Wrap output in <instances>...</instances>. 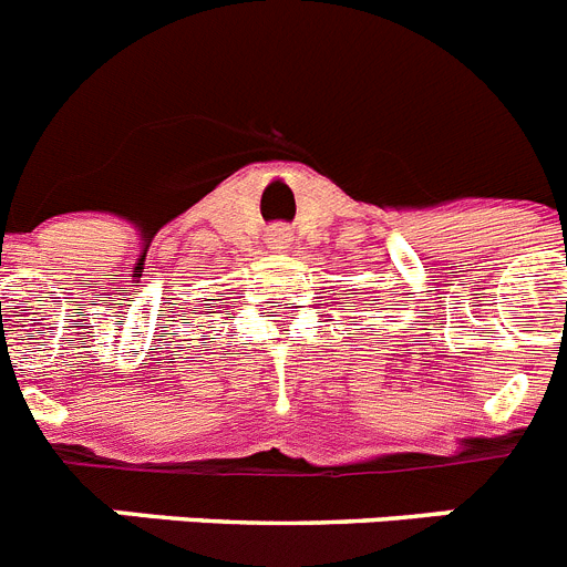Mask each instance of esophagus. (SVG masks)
<instances>
[{"label": "esophagus", "mask_w": 567, "mask_h": 567, "mask_svg": "<svg viewBox=\"0 0 567 567\" xmlns=\"http://www.w3.org/2000/svg\"><path fill=\"white\" fill-rule=\"evenodd\" d=\"M290 239H293V236H290V230L282 228V225H279V228H270V234H268V245L274 250H285V248H288Z\"/></svg>", "instance_id": "obj_1"}]
</instances>
